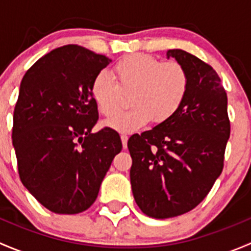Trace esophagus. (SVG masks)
<instances>
[{
  "label": "esophagus",
  "instance_id": "34e87169",
  "mask_svg": "<svg viewBox=\"0 0 251 251\" xmlns=\"http://www.w3.org/2000/svg\"><path fill=\"white\" fill-rule=\"evenodd\" d=\"M120 138H121V142H123V147H124V149H126L127 148V140H128V137L126 135H121L120 136Z\"/></svg>",
  "mask_w": 251,
  "mask_h": 251
}]
</instances>
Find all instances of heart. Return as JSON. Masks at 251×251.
<instances>
[{
	"label": "heart",
	"mask_w": 251,
	"mask_h": 251,
	"mask_svg": "<svg viewBox=\"0 0 251 251\" xmlns=\"http://www.w3.org/2000/svg\"><path fill=\"white\" fill-rule=\"evenodd\" d=\"M113 77L100 72L90 93L98 111L111 115L120 108L121 92L130 93L131 108L103 121L104 127L133 132L151 120L163 124L181 109L189 87L186 69L177 62H160L149 54H128L113 67Z\"/></svg>",
	"instance_id": "b5f03b06"
}]
</instances>
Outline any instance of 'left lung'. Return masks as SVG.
<instances>
[{
    "mask_svg": "<svg viewBox=\"0 0 251 251\" xmlns=\"http://www.w3.org/2000/svg\"><path fill=\"white\" fill-rule=\"evenodd\" d=\"M166 55L186 69V100L174 118L127 142L133 198L154 219L186 214L203 201L222 173L231 133L217 73L186 50H169Z\"/></svg>",
    "mask_w": 251,
    "mask_h": 251,
    "instance_id": "obj_1",
    "label": "left lung"
}]
</instances>
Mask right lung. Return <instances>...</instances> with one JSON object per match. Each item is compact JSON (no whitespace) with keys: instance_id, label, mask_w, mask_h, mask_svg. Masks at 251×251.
<instances>
[{"instance_id":"right-lung-1","label":"right lung","mask_w":251,"mask_h":251,"mask_svg":"<svg viewBox=\"0 0 251 251\" xmlns=\"http://www.w3.org/2000/svg\"><path fill=\"white\" fill-rule=\"evenodd\" d=\"M110 62L67 45L40 58L20 83L12 132L19 177L55 214H78L95 203L114 156L123 149L116 131L92 132L98 109L91 81Z\"/></svg>"}]
</instances>
